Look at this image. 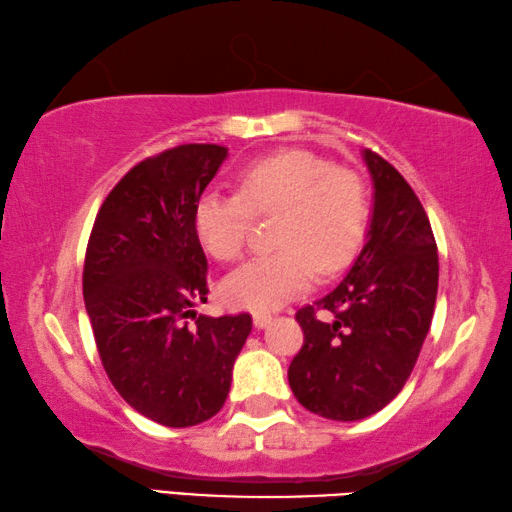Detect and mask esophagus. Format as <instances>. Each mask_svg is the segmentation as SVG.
<instances>
[{"mask_svg": "<svg viewBox=\"0 0 512 512\" xmlns=\"http://www.w3.org/2000/svg\"><path fill=\"white\" fill-rule=\"evenodd\" d=\"M253 323L257 329H264L268 323H271V314H266V311H255Z\"/></svg>", "mask_w": 512, "mask_h": 512, "instance_id": "obj_1", "label": "esophagus"}]
</instances>
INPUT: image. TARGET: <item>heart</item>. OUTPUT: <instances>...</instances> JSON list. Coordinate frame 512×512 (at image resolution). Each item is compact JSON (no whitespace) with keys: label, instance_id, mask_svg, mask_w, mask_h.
Masks as SVG:
<instances>
[{"label":"heart","instance_id":"b5f03b06","mask_svg":"<svg viewBox=\"0 0 512 512\" xmlns=\"http://www.w3.org/2000/svg\"><path fill=\"white\" fill-rule=\"evenodd\" d=\"M280 210L273 253L250 259L223 284L230 305L268 311L287 305L314 284L318 268L336 273L361 246L370 216L368 189L357 171L332 167L323 155L284 149L246 164L239 194L210 189L194 207L203 248L235 262L257 214Z\"/></svg>","mask_w":512,"mask_h":512}]
</instances>
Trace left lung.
Here are the masks:
<instances>
[{"label":"left lung","instance_id":"obj_1","mask_svg":"<svg viewBox=\"0 0 512 512\" xmlns=\"http://www.w3.org/2000/svg\"><path fill=\"white\" fill-rule=\"evenodd\" d=\"M375 187L368 239L341 284L296 320L305 334L289 386L307 411L354 422L402 391L431 327L438 248L429 216L393 164L363 151ZM316 308L332 319L320 321Z\"/></svg>","mask_w":512,"mask_h":512}]
</instances>
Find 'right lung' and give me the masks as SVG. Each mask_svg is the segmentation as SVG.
I'll use <instances>...</instances> for the list:
<instances>
[{
  "label": "right lung",
  "instance_id": "1",
  "mask_svg": "<svg viewBox=\"0 0 512 512\" xmlns=\"http://www.w3.org/2000/svg\"><path fill=\"white\" fill-rule=\"evenodd\" d=\"M225 158V146L183 144L135 164L85 250L83 298L108 379L137 413L173 429L221 411L253 329L250 314L194 311L210 293L194 207Z\"/></svg>",
  "mask_w": 512,
  "mask_h": 512
}]
</instances>
